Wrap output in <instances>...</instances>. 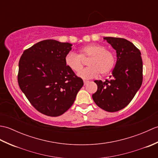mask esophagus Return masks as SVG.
<instances>
[{"label":"esophagus","mask_w":158,"mask_h":158,"mask_svg":"<svg viewBox=\"0 0 158 158\" xmlns=\"http://www.w3.org/2000/svg\"><path fill=\"white\" fill-rule=\"evenodd\" d=\"M83 83H84V85H85L86 84H88V83H89V81H86V80H84V81H83Z\"/></svg>","instance_id":"obj_1"}]
</instances>
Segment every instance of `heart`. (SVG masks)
<instances>
[{"label":"heart","instance_id":"obj_1","mask_svg":"<svg viewBox=\"0 0 158 158\" xmlns=\"http://www.w3.org/2000/svg\"><path fill=\"white\" fill-rule=\"evenodd\" d=\"M88 60L89 67L82 70L79 76L82 79H89L100 75H106L111 70L115 64V56L105 46L100 44H90L79 49V54L69 52L65 56L66 66L74 73H79L83 66V60Z\"/></svg>","mask_w":158,"mask_h":158}]
</instances>
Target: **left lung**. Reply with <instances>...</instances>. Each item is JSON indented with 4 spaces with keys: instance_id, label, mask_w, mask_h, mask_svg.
I'll return each instance as SVG.
<instances>
[{
    "instance_id": "left-lung-1",
    "label": "left lung",
    "mask_w": 158,
    "mask_h": 158,
    "mask_svg": "<svg viewBox=\"0 0 158 158\" xmlns=\"http://www.w3.org/2000/svg\"><path fill=\"white\" fill-rule=\"evenodd\" d=\"M116 50L117 62L110 79L95 80L94 101L106 111L116 112L128 105L143 82V61L140 50L122 38L104 37Z\"/></svg>"
}]
</instances>
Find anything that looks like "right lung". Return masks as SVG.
<instances>
[{"label": "right lung", "instance_id": "obj_1", "mask_svg": "<svg viewBox=\"0 0 158 158\" xmlns=\"http://www.w3.org/2000/svg\"><path fill=\"white\" fill-rule=\"evenodd\" d=\"M71 46L69 43L44 40L24 50L19 59V88L31 105L45 115L64 113L83 85V79L64 62Z\"/></svg>", "mask_w": 158, "mask_h": 158}]
</instances>
